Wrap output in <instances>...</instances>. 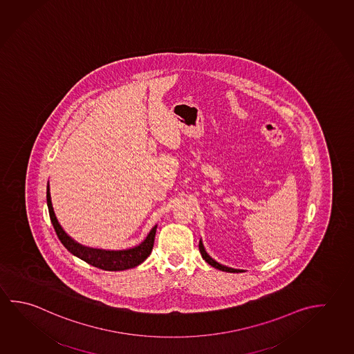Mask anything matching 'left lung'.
I'll return each instance as SVG.
<instances>
[{"mask_svg": "<svg viewBox=\"0 0 354 354\" xmlns=\"http://www.w3.org/2000/svg\"><path fill=\"white\" fill-rule=\"evenodd\" d=\"M198 250H200V254L203 256V259H204V260L206 261L210 266L215 267L217 270H220V271H225V272H242V270H236V268H231V267L223 266L221 263H218V262L214 260V259L211 257L210 254L206 252V250H205L204 248V243H203V240H201V239H200V241H198Z\"/></svg>", "mask_w": 354, "mask_h": 354, "instance_id": "left-lung-1", "label": "left lung"}]
</instances>
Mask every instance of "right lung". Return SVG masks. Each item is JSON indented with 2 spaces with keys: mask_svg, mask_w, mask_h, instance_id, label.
<instances>
[{
  "mask_svg": "<svg viewBox=\"0 0 354 354\" xmlns=\"http://www.w3.org/2000/svg\"><path fill=\"white\" fill-rule=\"evenodd\" d=\"M47 205L50 211V221L63 246L67 248L71 254H75L78 259H81L92 266L98 267L100 270H106V271H124L140 265L151 254L158 225L150 230L149 234L144 239V241L134 248H125V250L88 248L73 240L58 223L52 206V200H50V181L47 183Z\"/></svg>",
  "mask_w": 354,
  "mask_h": 354,
  "instance_id": "add662e5",
  "label": "right lung"
}]
</instances>
